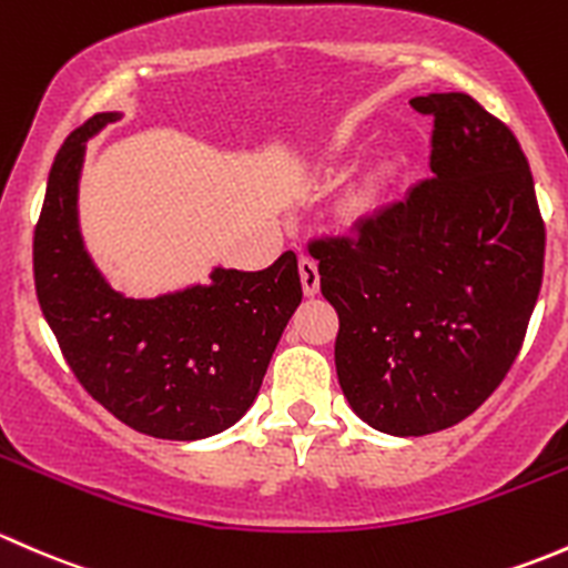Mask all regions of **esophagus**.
<instances>
[{
  "mask_svg": "<svg viewBox=\"0 0 568 568\" xmlns=\"http://www.w3.org/2000/svg\"><path fill=\"white\" fill-rule=\"evenodd\" d=\"M297 267H301V284H303V292H306L308 297H314L320 292V271H317V262L312 260V256H301V262H297Z\"/></svg>",
  "mask_w": 568,
  "mask_h": 568,
  "instance_id": "1",
  "label": "esophagus"
}]
</instances>
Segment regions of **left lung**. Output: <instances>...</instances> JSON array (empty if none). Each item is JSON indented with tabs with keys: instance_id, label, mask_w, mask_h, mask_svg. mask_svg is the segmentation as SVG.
Wrapping results in <instances>:
<instances>
[{
	"instance_id": "8db88e82",
	"label": "left lung",
	"mask_w": 568,
	"mask_h": 568,
	"mask_svg": "<svg viewBox=\"0 0 568 568\" xmlns=\"http://www.w3.org/2000/svg\"><path fill=\"white\" fill-rule=\"evenodd\" d=\"M429 169L355 226L317 243L338 312L336 374L372 429L420 437L484 405L511 369L545 271V224L514 133L467 92H429Z\"/></svg>"
}]
</instances>
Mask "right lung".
Here are the masks:
<instances>
[{"mask_svg":"<svg viewBox=\"0 0 568 568\" xmlns=\"http://www.w3.org/2000/svg\"><path fill=\"white\" fill-rule=\"evenodd\" d=\"M122 116L101 111L65 139L34 230V290L62 355L92 399L161 440H202L248 413L301 306L297 256L265 271L215 265L207 282L155 297L114 290L87 251L79 185L87 142Z\"/></svg>","mask_w":568,"mask_h":568,"instance_id":"add662e5","label":"right lung"}]
</instances>
